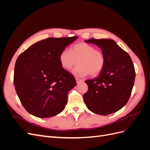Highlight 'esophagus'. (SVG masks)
I'll list each match as a JSON object with an SVG mask.
<instances>
[{
  "label": "esophagus",
  "instance_id": "34e87169",
  "mask_svg": "<svg viewBox=\"0 0 150 150\" xmlns=\"http://www.w3.org/2000/svg\"><path fill=\"white\" fill-rule=\"evenodd\" d=\"M76 81L77 83H79L81 82H83L82 79H78V78H76Z\"/></svg>",
  "mask_w": 150,
  "mask_h": 150
}]
</instances>
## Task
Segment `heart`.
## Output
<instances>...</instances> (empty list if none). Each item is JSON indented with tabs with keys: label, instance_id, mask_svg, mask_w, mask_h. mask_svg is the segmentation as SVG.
I'll return each instance as SVG.
<instances>
[{
	"label": "heart",
	"instance_id": "b5f03b06",
	"mask_svg": "<svg viewBox=\"0 0 150 150\" xmlns=\"http://www.w3.org/2000/svg\"><path fill=\"white\" fill-rule=\"evenodd\" d=\"M59 60L61 66L66 70L71 69L78 62L79 64L73 72L80 77L89 74L92 77L96 76L103 71L106 64L103 51L84 42L74 44L69 51L63 50L59 54Z\"/></svg>",
	"mask_w": 150,
	"mask_h": 150
}]
</instances>
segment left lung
I'll return each instance as SVG.
<instances>
[{"mask_svg": "<svg viewBox=\"0 0 150 150\" xmlns=\"http://www.w3.org/2000/svg\"><path fill=\"white\" fill-rule=\"evenodd\" d=\"M104 54L106 64L99 75L85 81L88 90L83 96L90 111L101 115L114 113L126 105L132 91L135 71L129 54L111 39H90Z\"/></svg>", "mask_w": 150, "mask_h": 150, "instance_id": "1", "label": "left lung"}]
</instances>
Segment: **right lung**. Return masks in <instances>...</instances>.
Listing matches in <instances>:
<instances>
[{"label":"right lung","mask_w":150,"mask_h":150,"mask_svg":"<svg viewBox=\"0 0 150 150\" xmlns=\"http://www.w3.org/2000/svg\"><path fill=\"white\" fill-rule=\"evenodd\" d=\"M77 39L73 36L40 40L17 59L13 84L22 106L30 114L49 117L64 110L67 94L76 82L62 67L59 56Z\"/></svg>","instance_id":"add662e5"}]
</instances>
